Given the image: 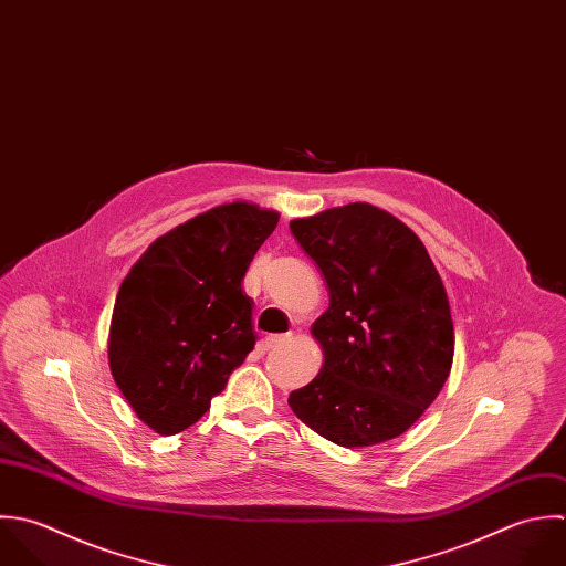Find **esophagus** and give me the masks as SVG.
Masks as SVG:
<instances>
[{
	"mask_svg": "<svg viewBox=\"0 0 566 566\" xmlns=\"http://www.w3.org/2000/svg\"><path fill=\"white\" fill-rule=\"evenodd\" d=\"M292 340V336L290 334H279V336H268L263 343H261V347H263V352H270V349H279V347H283V345H287Z\"/></svg>",
	"mask_w": 566,
	"mask_h": 566,
	"instance_id": "34e87169",
	"label": "esophagus"
}]
</instances>
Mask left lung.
Instances as JSON below:
<instances>
[{
  "label": "left lung",
  "instance_id": "8db88e82",
  "mask_svg": "<svg viewBox=\"0 0 566 566\" xmlns=\"http://www.w3.org/2000/svg\"><path fill=\"white\" fill-rule=\"evenodd\" d=\"M290 230L329 287V310L312 325L325 363L290 392V408L345 448L399 437L434 401L454 356L448 294L426 245L365 201L292 219Z\"/></svg>",
  "mask_w": 566,
  "mask_h": 566
}]
</instances>
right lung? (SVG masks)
<instances>
[{
  "label": "right lung",
  "instance_id": "1",
  "mask_svg": "<svg viewBox=\"0 0 566 566\" xmlns=\"http://www.w3.org/2000/svg\"><path fill=\"white\" fill-rule=\"evenodd\" d=\"M279 212L214 206L158 237L125 276L109 325V369L158 434L192 426L254 349L241 281Z\"/></svg>",
  "mask_w": 566,
  "mask_h": 566
}]
</instances>
